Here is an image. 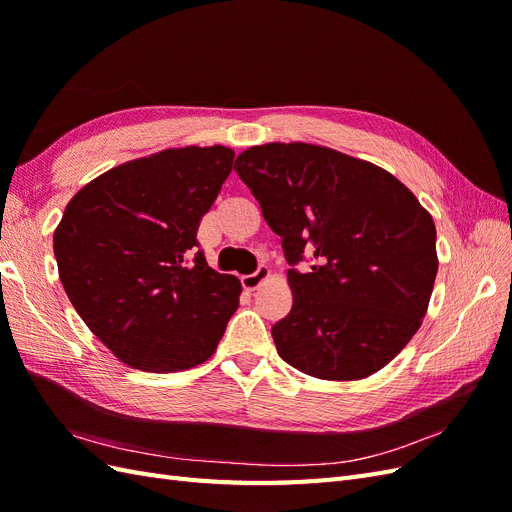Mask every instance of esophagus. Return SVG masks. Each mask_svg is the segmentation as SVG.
<instances>
[{"mask_svg":"<svg viewBox=\"0 0 512 512\" xmlns=\"http://www.w3.org/2000/svg\"><path fill=\"white\" fill-rule=\"evenodd\" d=\"M269 277V269L267 267H258L254 273H247L241 277V284L245 290H256L262 282Z\"/></svg>","mask_w":512,"mask_h":512,"instance_id":"obj_1","label":"esophagus"}]
</instances>
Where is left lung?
Segmentation results:
<instances>
[{"instance_id": "8db88e82", "label": "left lung", "mask_w": 512, "mask_h": 512, "mask_svg": "<svg viewBox=\"0 0 512 512\" xmlns=\"http://www.w3.org/2000/svg\"><path fill=\"white\" fill-rule=\"evenodd\" d=\"M235 170L292 267V309L271 329L277 352L322 380L376 374L427 312L438 273L431 215L391 173L327 147L260 145ZM303 259L309 272L293 269Z\"/></svg>"}]
</instances>
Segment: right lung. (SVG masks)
<instances>
[{"label": "right lung", "instance_id": "1", "mask_svg": "<svg viewBox=\"0 0 512 512\" xmlns=\"http://www.w3.org/2000/svg\"><path fill=\"white\" fill-rule=\"evenodd\" d=\"M228 147L166 149L76 194L53 250L70 303L117 359L190 369L218 348L241 282L213 271L196 232L232 170Z\"/></svg>", "mask_w": 512, "mask_h": 512}]
</instances>
